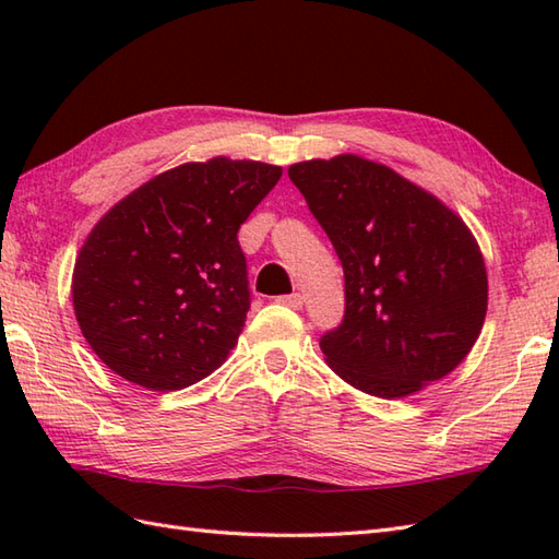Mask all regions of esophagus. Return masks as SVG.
<instances>
[{
    "label": "esophagus",
    "mask_w": 559,
    "mask_h": 559,
    "mask_svg": "<svg viewBox=\"0 0 559 559\" xmlns=\"http://www.w3.org/2000/svg\"><path fill=\"white\" fill-rule=\"evenodd\" d=\"M276 302H278V305H285V307H290V309H300V307L305 305V297H302L300 293L281 295V297H276Z\"/></svg>",
    "instance_id": "esophagus-1"
}]
</instances>
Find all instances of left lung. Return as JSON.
I'll use <instances>...</instances> for the list:
<instances>
[{
  "instance_id": "left-lung-1",
  "label": "left lung",
  "mask_w": 559,
  "mask_h": 559,
  "mask_svg": "<svg viewBox=\"0 0 559 559\" xmlns=\"http://www.w3.org/2000/svg\"><path fill=\"white\" fill-rule=\"evenodd\" d=\"M345 274V317L321 335L329 367L395 400L472 353L488 309L481 248L464 221L385 164L357 154L288 168Z\"/></svg>"
}]
</instances>
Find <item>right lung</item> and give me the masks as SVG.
Instances as JSON below:
<instances>
[{
  "mask_svg": "<svg viewBox=\"0 0 559 559\" xmlns=\"http://www.w3.org/2000/svg\"><path fill=\"white\" fill-rule=\"evenodd\" d=\"M281 166L188 162L116 202L73 269V311L87 345L121 379L180 391L224 365L250 309L238 230Z\"/></svg>",
  "mask_w": 559,
  "mask_h": 559,
  "instance_id": "right-lung-1",
  "label": "right lung"
}]
</instances>
